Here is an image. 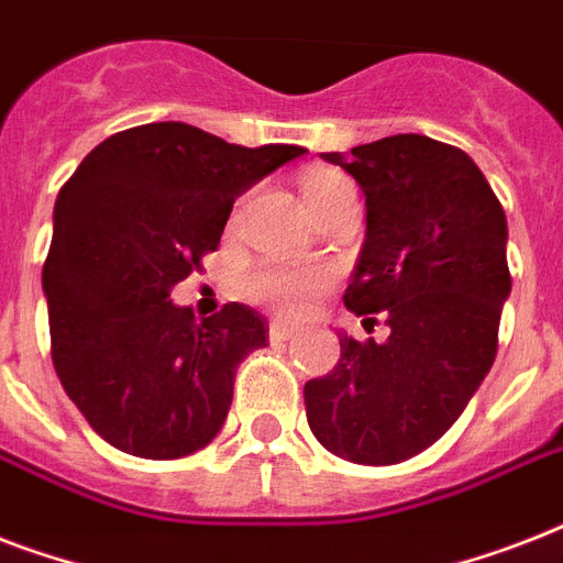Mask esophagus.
I'll return each instance as SVG.
<instances>
[{"mask_svg":"<svg viewBox=\"0 0 563 563\" xmlns=\"http://www.w3.org/2000/svg\"><path fill=\"white\" fill-rule=\"evenodd\" d=\"M298 333H300L298 324H286V321H280V318H274L272 324H268V339H272L274 344L286 342V339H291V335H298Z\"/></svg>","mask_w":563,"mask_h":563,"instance_id":"obj_1","label":"esophagus"}]
</instances>
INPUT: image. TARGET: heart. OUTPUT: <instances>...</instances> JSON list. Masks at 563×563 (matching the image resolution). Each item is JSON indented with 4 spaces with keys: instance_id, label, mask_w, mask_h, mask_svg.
<instances>
[{
    "instance_id": "1",
    "label": "heart",
    "mask_w": 563,
    "mask_h": 563,
    "mask_svg": "<svg viewBox=\"0 0 563 563\" xmlns=\"http://www.w3.org/2000/svg\"><path fill=\"white\" fill-rule=\"evenodd\" d=\"M303 198L312 212L324 210L330 203L356 201V189L351 178L335 169H312L303 178ZM330 286V274L324 268H300V265H260L247 274L245 295L256 303L280 309V312H300L309 300L318 298Z\"/></svg>"
}]
</instances>
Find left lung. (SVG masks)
<instances>
[{"instance_id":"8db88e82","label":"left lung","mask_w":563,"mask_h":563,"mask_svg":"<svg viewBox=\"0 0 563 563\" xmlns=\"http://www.w3.org/2000/svg\"><path fill=\"white\" fill-rule=\"evenodd\" d=\"M365 192L368 236L344 307L391 335H342V360L303 385L312 435L356 464H397L453 427L497 356L511 291L506 210L455 145L394 134L321 154Z\"/></svg>"}]
</instances>
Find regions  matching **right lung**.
Masks as SVG:
<instances>
[{"instance_id": "right-lung-1", "label": "right lung", "mask_w": 563, "mask_h": 563, "mask_svg": "<svg viewBox=\"0 0 563 563\" xmlns=\"http://www.w3.org/2000/svg\"><path fill=\"white\" fill-rule=\"evenodd\" d=\"M303 152L152 122L108 136L60 187L43 263L52 362L108 444L163 462L216 438L268 324L245 303L195 321L169 291L219 247L236 195Z\"/></svg>"}]
</instances>
